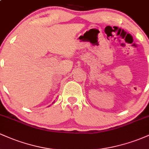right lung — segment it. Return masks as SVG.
Here are the masks:
<instances>
[{"label":"right lung","instance_id":"obj_1","mask_svg":"<svg viewBox=\"0 0 149 149\" xmlns=\"http://www.w3.org/2000/svg\"><path fill=\"white\" fill-rule=\"evenodd\" d=\"M53 103H54V102H53Z\"/></svg>","mask_w":149,"mask_h":149}]
</instances>
